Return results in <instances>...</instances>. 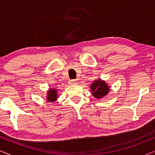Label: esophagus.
Segmentation results:
<instances>
[{"label":"esophagus","instance_id":"1","mask_svg":"<svg viewBox=\"0 0 155 155\" xmlns=\"http://www.w3.org/2000/svg\"><path fill=\"white\" fill-rule=\"evenodd\" d=\"M70 83L71 84H76V80H70Z\"/></svg>","mask_w":155,"mask_h":155}]
</instances>
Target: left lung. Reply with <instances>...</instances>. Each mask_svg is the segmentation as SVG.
Listing matches in <instances>:
<instances>
[{
	"label": "left lung",
	"mask_w": 155,
	"mask_h": 155,
	"mask_svg": "<svg viewBox=\"0 0 155 155\" xmlns=\"http://www.w3.org/2000/svg\"><path fill=\"white\" fill-rule=\"evenodd\" d=\"M90 87L92 91V95L97 99H101V97H104L109 90L107 83L101 80L94 81Z\"/></svg>",
	"instance_id": "obj_1"
}]
</instances>
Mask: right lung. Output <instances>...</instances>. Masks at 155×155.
Segmentation results:
<instances>
[{
    "mask_svg": "<svg viewBox=\"0 0 155 155\" xmlns=\"http://www.w3.org/2000/svg\"><path fill=\"white\" fill-rule=\"evenodd\" d=\"M57 99V90L55 89H51L48 92L47 100L49 101H54Z\"/></svg>",
    "mask_w": 155,
    "mask_h": 155,
    "instance_id": "obj_1",
    "label": "right lung"
}]
</instances>
